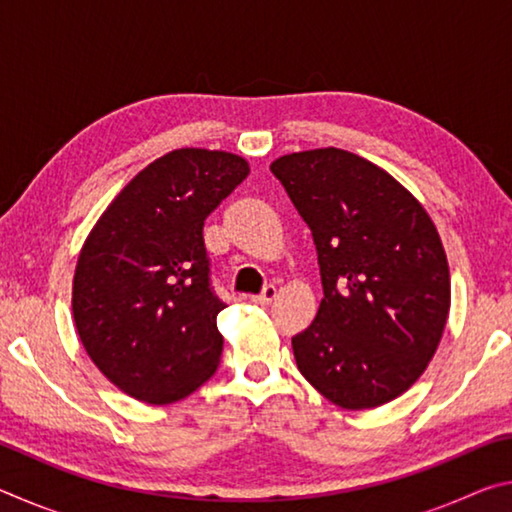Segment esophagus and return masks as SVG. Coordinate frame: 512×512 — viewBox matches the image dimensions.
Returning <instances> with one entry per match:
<instances>
[{"instance_id":"34e87169","label":"esophagus","mask_w":512,"mask_h":512,"mask_svg":"<svg viewBox=\"0 0 512 512\" xmlns=\"http://www.w3.org/2000/svg\"><path fill=\"white\" fill-rule=\"evenodd\" d=\"M277 298V289L273 287V284H268V287H264V291L259 293V296H253L250 298V302H255V305H271V302Z\"/></svg>"}]
</instances>
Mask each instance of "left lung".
Wrapping results in <instances>:
<instances>
[{
	"label": "left lung",
	"instance_id": "1",
	"mask_svg": "<svg viewBox=\"0 0 512 512\" xmlns=\"http://www.w3.org/2000/svg\"><path fill=\"white\" fill-rule=\"evenodd\" d=\"M271 171L309 225L325 293L291 339L298 370L341 409L395 400L427 370L447 325L452 287L436 225L357 153H289Z\"/></svg>",
	"mask_w": 512,
	"mask_h": 512
}]
</instances>
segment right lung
Returning a JSON list of instances; mask_svg holds the SVG:
<instances>
[{"label":"right lung","instance_id":"add662e5","mask_svg":"<svg viewBox=\"0 0 512 512\" xmlns=\"http://www.w3.org/2000/svg\"><path fill=\"white\" fill-rule=\"evenodd\" d=\"M248 173L228 151H169L85 239L72 284L76 332L94 366L135 400L178 402L219 368L225 305L210 287L203 223Z\"/></svg>","mask_w":512,"mask_h":512}]
</instances>
